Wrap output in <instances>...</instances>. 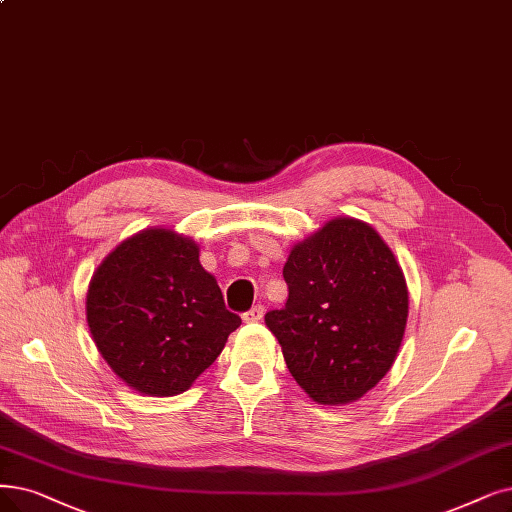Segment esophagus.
I'll list each match as a JSON object with an SVG mask.
<instances>
[{"mask_svg": "<svg viewBox=\"0 0 512 512\" xmlns=\"http://www.w3.org/2000/svg\"><path fill=\"white\" fill-rule=\"evenodd\" d=\"M262 315H264V306L256 304V306H252L248 313H243V321L245 323H256V321L262 319Z\"/></svg>", "mask_w": 512, "mask_h": 512, "instance_id": "1", "label": "esophagus"}]
</instances>
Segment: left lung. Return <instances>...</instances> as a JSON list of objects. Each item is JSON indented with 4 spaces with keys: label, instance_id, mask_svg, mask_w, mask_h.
<instances>
[{
    "label": "left lung",
    "instance_id": "left-lung-1",
    "mask_svg": "<svg viewBox=\"0 0 512 512\" xmlns=\"http://www.w3.org/2000/svg\"><path fill=\"white\" fill-rule=\"evenodd\" d=\"M283 279L288 302L264 323L290 374L321 405L361 399L405 334L410 298L395 254L367 222L334 218L294 245Z\"/></svg>",
    "mask_w": 512,
    "mask_h": 512
}]
</instances>
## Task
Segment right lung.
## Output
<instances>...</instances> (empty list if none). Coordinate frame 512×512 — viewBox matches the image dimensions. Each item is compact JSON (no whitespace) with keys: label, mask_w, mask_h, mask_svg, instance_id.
I'll use <instances>...</instances> for the list:
<instances>
[{"label":"right lung","mask_w":512,"mask_h":512,"mask_svg":"<svg viewBox=\"0 0 512 512\" xmlns=\"http://www.w3.org/2000/svg\"><path fill=\"white\" fill-rule=\"evenodd\" d=\"M86 317L96 349L134 391L185 393L241 325L227 311L199 245L172 229H145L100 262Z\"/></svg>","instance_id":"1"}]
</instances>
